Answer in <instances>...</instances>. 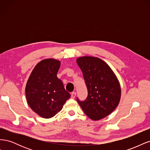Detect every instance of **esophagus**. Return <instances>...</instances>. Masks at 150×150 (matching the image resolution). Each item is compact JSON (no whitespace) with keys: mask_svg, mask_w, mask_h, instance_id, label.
I'll list each match as a JSON object with an SVG mask.
<instances>
[{"mask_svg":"<svg viewBox=\"0 0 150 150\" xmlns=\"http://www.w3.org/2000/svg\"><path fill=\"white\" fill-rule=\"evenodd\" d=\"M76 92H72V93H71V98H72V99H74L75 97H76Z\"/></svg>","mask_w":150,"mask_h":150,"instance_id":"obj_1","label":"esophagus"}]
</instances>
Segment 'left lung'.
Listing matches in <instances>:
<instances>
[{"mask_svg":"<svg viewBox=\"0 0 150 150\" xmlns=\"http://www.w3.org/2000/svg\"><path fill=\"white\" fill-rule=\"evenodd\" d=\"M83 72L88 89V97L79 104L85 114L94 121L101 120L110 115L118 105L121 87L114 72L101 59L84 56L77 59Z\"/></svg>","mask_w":150,"mask_h":150,"instance_id":"8db88e82","label":"left lung"}]
</instances>
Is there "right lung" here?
I'll use <instances>...</instances> for the list:
<instances>
[{
    "label": "right lung",
    "instance_id": "add662e5",
    "mask_svg": "<svg viewBox=\"0 0 150 150\" xmlns=\"http://www.w3.org/2000/svg\"><path fill=\"white\" fill-rule=\"evenodd\" d=\"M61 62L46 59L36 65L27 82L25 96L30 108L44 118H51L59 112L70 94L64 89L57 73Z\"/></svg>",
    "mask_w": 150,
    "mask_h": 150
}]
</instances>
